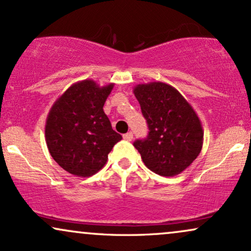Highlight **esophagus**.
<instances>
[{"label": "esophagus", "mask_w": 251, "mask_h": 251, "mask_svg": "<svg viewBox=\"0 0 251 251\" xmlns=\"http://www.w3.org/2000/svg\"><path fill=\"white\" fill-rule=\"evenodd\" d=\"M123 137H124V139L127 140V142H131V140L133 139V133H132V132H127V133L124 134Z\"/></svg>", "instance_id": "34e87169"}]
</instances>
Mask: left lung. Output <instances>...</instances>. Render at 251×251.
<instances>
[{"label":"left lung","instance_id":"left-lung-1","mask_svg":"<svg viewBox=\"0 0 251 251\" xmlns=\"http://www.w3.org/2000/svg\"><path fill=\"white\" fill-rule=\"evenodd\" d=\"M149 135L133 143L146 168L164 177L181 174L201 153L203 127L192 106L165 82L140 83L133 88Z\"/></svg>","mask_w":251,"mask_h":251}]
</instances>
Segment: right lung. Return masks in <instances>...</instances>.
Instances as JSON below:
<instances>
[{
    "label": "right lung",
    "mask_w": 251,
    "mask_h": 251,
    "mask_svg": "<svg viewBox=\"0 0 251 251\" xmlns=\"http://www.w3.org/2000/svg\"><path fill=\"white\" fill-rule=\"evenodd\" d=\"M113 86L82 80L73 83L51 106L46 120V143L65 171L77 177L93 176L122 140L102 108Z\"/></svg>",
    "instance_id": "right-lung-1"
}]
</instances>
